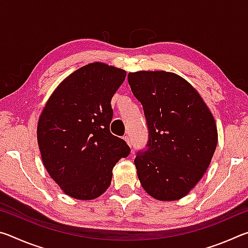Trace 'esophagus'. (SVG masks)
<instances>
[{
	"label": "esophagus",
	"instance_id": "1",
	"mask_svg": "<svg viewBox=\"0 0 248 248\" xmlns=\"http://www.w3.org/2000/svg\"><path fill=\"white\" fill-rule=\"evenodd\" d=\"M124 140L127 142V144L130 146V148H131V140H130V138L128 136H125V137H124Z\"/></svg>",
	"mask_w": 248,
	"mask_h": 248
}]
</instances>
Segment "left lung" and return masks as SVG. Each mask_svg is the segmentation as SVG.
<instances>
[{"mask_svg":"<svg viewBox=\"0 0 248 248\" xmlns=\"http://www.w3.org/2000/svg\"><path fill=\"white\" fill-rule=\"evenodd\" d=\"M128 82L149 128V148L134 158L142 187L154 199H182L211 163L216 120L195 87L177 74L138 71L128 74Z\"/></svg>","mask_w":248,"mask_h":248,"instance_id":"left-lung-1","label":"left lung"}]
</instances>
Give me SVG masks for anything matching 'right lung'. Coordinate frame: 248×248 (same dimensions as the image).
I'll use <instances>...</instances> for the list:
<instances>
[{
    "label": "right lung",
    "instance_id": "1",
    "mask_svg": "<svg viewBox=\"0 0 248 248\" xmlns=\"http://www.w3.org/2000/svg\"><path fill=\"white\" fill-rule=\"evenodd\" d=\"M127 72L103 62L74 71L46 103L37 124L44 166L65 195L93 200L110 186L112 169L130 149L112 136L111 98Z\"/></svg>",
    "mask_w": 248,
    "mask_h": 248
}]
</instances>
